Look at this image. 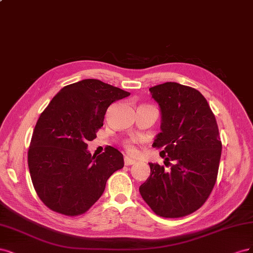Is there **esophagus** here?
I'll list each match as a JSON object with an SVG mask.
<instances>
[{"mask_svg":"<svg viewBox=\"0 0 253 253\" xmlns=\"http://www.w3.org/2000/svg\"><path fill=\"white\" fill-rule=\"evenodd\" d=\"M124 164H125L126 166L133 165V164H135V161H134V160H132V159L128 158V157H125V159H124Z\"/></svg>","mask_w":253,"mask_h":253,"instance_id":"esophagus-1","label":"esophagus"}]
</instances>
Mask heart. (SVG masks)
<instances>
[{
    "mask_svg": "<svg viewBox=\"0 0 253 253\" xmlns=\"http://www.w3.org/2000/svg\"><path fill=\"white\" fill-rule=\"evenodd\" d=\"M126 148H127V151H128L130 154H133V156H135V154H137V150H136L135 146L133 145L132 142H129V143L126 145Z\"/></svg>",
    "mask_w": 253,
    "mask_h": 253,
    "instance_id": "b5f03b06",
    "label": "heart"
}]
</instances>
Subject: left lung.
I'll return each instance as SVG.
<instances>
[{
	"mask_svg": "<svg viewBox=\"0 0 253 253\" xmlns=\"http://www.w3.org/2000/svg\"><path fill=\"white\" fill-rule=\"evenodd\" d=\"M161 109V132L153 147L163 148L165 166L152 164L140 193L156 214L182 217L198 210L212 191L222 153L216 120L197 89L174 82L149 88Z\"/></svg>",
	"mask_w": 253,
	"mask_h": 253,
	"instance_id": "obj_1",
	"label": "left lung"
}]
</instances>
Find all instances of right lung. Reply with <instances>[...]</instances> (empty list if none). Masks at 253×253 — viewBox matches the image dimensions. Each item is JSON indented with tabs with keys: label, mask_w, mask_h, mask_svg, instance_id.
Wrapping results in <instances>:
<instances>
[{
	"label": "right lung",
	"mask_w": 253,
	"mask_h": 253,
	"mask_svg": "<svg viewBox=\"0 0 253 253\" xmlns=\"http://www.w3.org/2000/svg\"><path fill=\"white\" fill-rule=\"evenodd\" d=\"M130 95L94 79L63 87L41 113L28 150L37 194L55 212L85 213L101 198L106 182L124 167V158L108 146L97 157L87 150L109 106Z\"/></svg>",
	"instance_id": "1"
}]
</instances>
